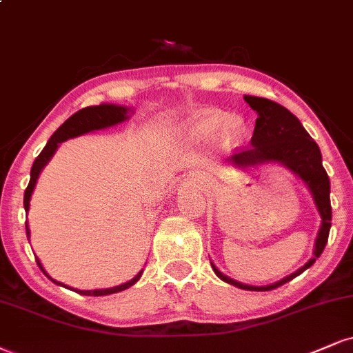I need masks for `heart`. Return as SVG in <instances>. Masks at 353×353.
Returning a JSON list of instances; mask_svg holds the SVG:
<instances>
[{
	"label": "heart",
	"mask_w": 353,
	"mask_h": 353,
	"mask_svg": "<svg viewBox=\"0 0 353 353\" xmlns=\"http://www.w3.org/2000/svg\"><path fill=\"white\" fill-rule=\"evenodd\" d=\"M245 123L241 116L219 110H208L194 117L188 125V132L196 139H212L221 132L228 143H236L245 134Z\"/></svg>",
	"instance_id": "b5f03b06"
}]
</instances>
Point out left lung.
Instances as JSON below:
<instances>
[{
	"instance_id": "obj_1",
	"label": "left lung",
	"mask_w": 353,
	"mask_h": 353,
	"mask_svg": "<svg viewBox=\"0 0 353 353\" xmlns=\"http://www.w3.org/2000/svg\"><path fill=\"white\" fill-rule=\"evenodd\" d=\"M252 110L256 111L255 129L252 136L249 149L239 150L229 159L230 163L237 167H255L260 163L276 162L285 165L290 168L294 175L301 178L304 183L310 188L312 198L319 211L321 229L317 232L316 245H314V256L304 267L296 270L291 275L285 276L283 280L273 283L267 286H250L243 285L241 281L232 280V278L223 275L216 268L214 263L212 270L221 280L229 283V285L237 286L241 290L249 291H270L275 290L278 286L285 285L301 275L306 268H310L316 259L323 254L325 243L329 239L330 221H332V208H330V181L327 173L323 167V155H321L319 147L312 141V137L306 132L303 124L293 112H290L286 108L275 101H270L267 98L259 97H243Z\"/></svg>"
}]
</instances>
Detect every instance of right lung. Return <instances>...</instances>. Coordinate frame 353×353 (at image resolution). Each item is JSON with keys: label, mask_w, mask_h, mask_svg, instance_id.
I'll list each match as a JSON object with an SVG mask.
<instances>
[{"label": "right lung", "mask_w": 353, "mask_h": 353, "mask_svg": "<svg viewBox=\"0 0 353 353\" xmlns=\"http://www.w3.org/2000/svg\"><path fill=\"white\" fill-rule=\"evenodd\" d=\"M129 112H130V110H129V108H125V106H117V104H106V103H104V104H99V106L83 108V110L77 111L75 114L68 117V119L65 121V123L55 130L54 136L49 139L47 145L43 147V150L41 152V154H39L37 159L34 160L32 168H30L29 185L24 191V210H26V212L29 211L30 194H32L34 186H36V183H37V178H39V175H41L42 168L46 167L47 162H49V160L52 159V155L55 154L59 143L67 141V139L83 136V134H86V132H93V130L106 129V128H111V125L124 123L125 119H129ZM26 232H28V239H29L30 232H29L28 221H26ZM36 260H37L39 268H41L42 272L46 273V276H49V275H47L46 270H43V267L41 265V260H39L37 256H36ZM142 272H143V270H141V272H139L137 275L132 278V280H129L128 283H123V285H119V286H114V288L73 290V291H77V293H80V294H85V296H106V294L119 293V291H124V290H128L129 286H132L134 283H136L139 278H141ZM50 280H52V278H50ZM52 281L57 283V285H62V283H59L55 280H52ZM62 286H65V285H62ZM65 288H68V286H65Z\"/></svg>", "instance_id": "add662e5"}]
</instances>
